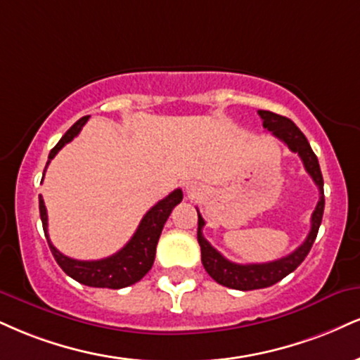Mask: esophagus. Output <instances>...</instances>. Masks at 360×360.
<instances>
[{"mask_svg":"<svg viewBox=\"0 0 360 360\" xmlns=\"http://www.w3.org/2000/svg\"><path fill=\"white\" fill-rule=\"evenodd\" d=\"M186 193H188L189 198H196L199 194V188L196 184H188L186 186Z\"/></svg>","mask_w":360,"mask_h":360,"instance_id":"obj_1","label":"esophagus"}]
</instances>
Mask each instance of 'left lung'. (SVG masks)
Wrapping results in <instances>:
<instances>
[{
	"label": "left lung",
	"instance_id": "1",
	"mask_svg": "<svg viewBox=\"0 0 360 360\" xmlns=\"http://www.w3.org/2000/svg\"><path fill=\"white\" fill-rule=\"evenodd\" d=\"M258 115L262 117L263 127L270 131L276 139L288 146L292 153L300 155L302 162H304L305 171L309 172L314 179V183L319 186V202L315 206V211L311 213V226L309 236L305 241L293 253L287 257L275 259V262L268 263H248V265H240V263L229 262L210 245V241L202 236V226H205V219L198 211V243L201 246V262L205 270L210 274L211 278L218 281L219 285L235 290H258L266 288L275 285L276 281L292 274L295 268L304 262L307 255L314 245L315 238H317L320 223H322L323 206H326V198H323V177L320 172L319 159L314 154L311 147L304 136V132L297 127L292 120L287 117L274 114L270 110H258Z\"/></svg>",
	"mask_w": 360,
	"mask_h": 360
}]
</instances>
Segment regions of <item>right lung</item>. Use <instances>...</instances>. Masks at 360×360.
Returning <instances> with one entry per match:
<instances>
[{
    "label": "right lung",
    "instance_id": "right-lung-1",
    "mask_svg": "<svg viewBox=\"0 0 360 360\" xmlns=\"http://www.w3.org/2000/svg\"><path fill=\"white\" fill-rule=\"evenodd\" d=\"M86 120H89V115L82 117L80 120H77V122L65 132V136L60 139L58 144L50 150L46 166H49L51 159L58 154V150L62 149L65 144H68V142L73 141V137L79 136V132L82 131V127H84ZM45 171H43V176H45ZM38 201H40V218L46 241H49V246L51 253H53L56 263H58L65 274L72 276V278L79 281V283L86 285V287L117 290L137 283V281L153 268L155 258V246H158L164 223L167 221L169 214L174 210V206L183 201V191H181V189H174L169 196L161 199L158 205L150 207V210L144 214L142 221L139 223V228L136 229V233H134V236L129 240V243L125 245L122 250H119L117 253L112 255V257L94 259V262H82V259L68 258L51 245L49 238V216H46L45 202H43L41 196L38 198Z\"/></svg>",
    "mask_w": 360,
    "mask_h": 360
}]
</instances>
